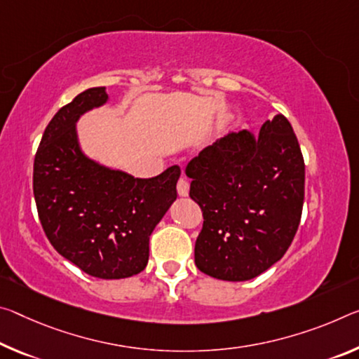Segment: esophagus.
<instances>
[{"mask_svg": "<svg viewBox=\"0 0 359 359\" xmlns=\"http://www.w3.org/2000/svg\"><path fill=\"white\" fill-rule=\"evenodd\" d=\"M189 191H190V184L187 182L185 177H180L177 182V193L179 196H189Z\"/></svg>", "mask_w": 359, "mask_h": 359, "instance_id": "obj_1", "label": "esophagus"}]
</instances>
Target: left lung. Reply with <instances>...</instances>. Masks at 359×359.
Here are the masks:
<instances>
[{
  "label": "left lung",
  "instance_id": "8db88e82",
  "mask_svg": "<svg viewBox=\"0 0 359 359\" xmlns=\"http://www.w3.org/2000/svg\"><path fill=\"white\" fill-rule=\"evenodd\" d=\"M185 172L203 210L195 264L224 281H248L291 246L304 208L305 164L291 123L276 115L225 135L193 158Z\"/></svg>",
  "mask_w": 359,
  "mask_h": 359
}]
</instances>
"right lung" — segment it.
<instances>
[{"label": "right lung", "mask_w": 359, "mask_h": 359, "mask_svg": "<svg viewBox=\"0 0 359 359\" xmlns=\"http://www.w3.org/2000/svg\"><path fill=\"white\" fill-rule=\"evenodd\" d=\"M107 102L105 88H90L55 113L35 156L33 195L43 230L62 257L90 276L121 280L149 264L150 235L177 198L180 168L135 179L90 159L76 123Z\"/></svg>", "instance_id": "right-lung-1"}]
</instances>
